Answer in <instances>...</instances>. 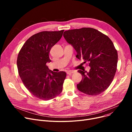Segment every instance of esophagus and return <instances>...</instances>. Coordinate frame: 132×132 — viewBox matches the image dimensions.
<instances>
[{"instance_id": "obj_1", "label": "esophagus", "mask_w": 132, "mask_h": 132, "mask_svg": "<svg viewBox=\"0 0 132 132\" xmlns=\"http://www.w3.org/2000/svg\"><path fill=\"white\" fill-rule=\"evenodd\" d=\"M75 72L74 71H68L67 72V74H68V75H71V74H72V73H75Z\"/></svg>"}]
</instances>
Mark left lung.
<instances>
[{
  "label": "left lung",
  "instance_id": "left-lung-1",
  "mask_svg": "<svg viewBox=\"0 0 132 132\" xmlns=\"http://www.w3.org/2000/svg\"><path fill=\"white\" fill-rule=\"evenodd\" d=\"M64 37L77 52L76 57L89 62V72L78 70L82 77L77 85L79 90L87 95L96 96L110 86L115 75L118 53L108 36L92 28L68 30Z\"/></svg>",
  "mask_w": 132,
  "mask_h": 132
}]
</instances>
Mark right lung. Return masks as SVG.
<instances>
[{
  "label": "right lung",
  "instance_id": "right-lung-1",
  "mask_svg": "<svg viewBox=\"0 0 132 132\" xmlns=\"http://www.w3.org/2000/svg\"><path fill=\"white\" fill-rule=\"evenodd\" d=\"M64 31H44L34 35L27 40L18 54L20 77L29 92L40 100L53 99L62 92L66 72H53L46 64L51 62L48 54Z\"/></svg>",
  "mask_w": 132,
  "mask_h": 132
}]
</instances>
